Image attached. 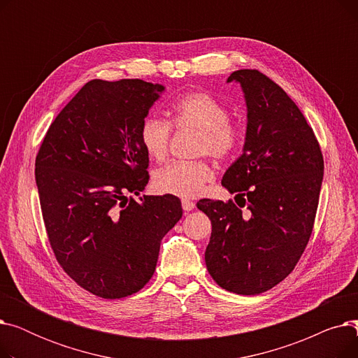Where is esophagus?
<instances>
[{"mask_svg": "<svg viewBox=\"0 0 358 358\" xmlns=\"http://www.w3.org/2000/svg\"><path fill=\"white\" fill-rule=\"evenodd\" d=\"M181 206H182L184 212H190V210H193V209L196 208L194 201H192V200H187V199H184V200L181 201Z\"/></svg>", "mask_w": 358, "mask_h": 358, "instance_id": "esophagus-1", "label": "esophagus"}]
</instances>
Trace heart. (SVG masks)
<instances>
[{
  "label": "heart",
  "mask_w": 358,
  "mask_h": 358,
  "mask_svg": "<svg viewBox=\"0 0 358 358\" xmlns=\"http://www.w3.org/2000/svg\"><path fill=\"white\" fill-rule=\"evenodd\" d=\"M229 110L210 94L194 91L185 94L173 106V119L177 127L192 129L200 134L199 152L222 159L229 157L241 142V129L229 122ZM171 124L148 116L143 119L139 138L146 154L162 161L168 154ZM215 177L208 162H174L161 168L154 177V187L162 193L181 199H192Z\"/></svg>",
  "instance_id": "b5f03b06"
}]
</instances>
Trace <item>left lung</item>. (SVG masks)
Masks as SVG:
<instances>
[{
	"instance_id": "1",
	"label": "left lung",
	"mask_w": 358,
	"mask_h": 358,
	"mask_svg": "<svg viewBox=\"0 0 358 358\" xmlns=\"http://www.w3.org/2000/svg\"><path fill=\"white\" fill-rule=\"evenodd\" d=\"M247 104L242 155L223 174L229 200L203 199L197 208L212 220L204 252L216 283L238 294H259L285 280L312 234L324 178L321 148L302 111L264 73L239 69ZM241 205V204H238Z\"/></svg>"
}]
</instances>
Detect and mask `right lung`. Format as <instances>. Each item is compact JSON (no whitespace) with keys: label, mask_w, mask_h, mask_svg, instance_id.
Masks as SVG:
<instances>
[{"label":"right lung","mask_w":358,"mask_h":358,"mask_svg":"<svg viewBox=\"0 0 358 358\" xmlns=\"http://www.w3.org/2000/svg\"><path fill=\"white\" fill-rule=\"evenodd\" d=\"M165 90L143 80L87 83L50 124L36 185L50 247L75 283L104 299L139 292L161 239L181 219L176 196H143L148 154L139 129Z\"/></svg>","instance_id":"right-lung-1"}]
</instances>
